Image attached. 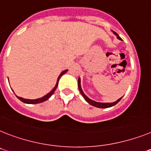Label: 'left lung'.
I'll return each instance as SVG.
<instances>
[{
    "label": "left lung",
    "mask_w": 151,
    "mask_h": 151,
    "mask_svg": "<svg viewBox=\"0 0 151 151\" xmlns=\"http://www.w3.org/2000/svg\"><path fill=\"white\" fill-rule=\"evenodd\" d=\"M114 34L115 35H116V37H117L119 40H121V37L118 36V35H117L116 32H114ZM78 88H79L80 92H81V93L82 94L83 97L86 100V101H87V103H89L90 104L93 106V107H99V108H107V107H113V106H114L115 104H116L118 103L119 101L121 100V98H122V97H121L120 99H118L116 101H115V102H113V103H100V102H96V101H92V100L88 98V97H87L84 93H83V91H82L81 89V79H80V78H78Z\"/></svg>",
    "instance_id": "8db88e82"
}]
</instances>
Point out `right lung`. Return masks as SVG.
<instances>
[{"mask_svg": "<svg viewBox=\"0 0 151 151\" xmlns=\"http://www.w3.org/2000/svg\"><path fill=\"white\" fill-rule=\"evenodd\" d=\"M68 71V70H64V71L62 72L60 74V76L58 77V81H57V83H56V86L54 87V88L53 90H52L51 91H50V93H48L47 94L45 95L44 97H41V98H38V99H36V100H29V99H24V98H22V97H17V98H18L19 100H21L22 102H24V103H26V104H39V103H41V102H44V101H47V100H48L49 98H50V97H51V95L54 93V92L55 91V90L57 89V87H58V81H59V79L60 78V77H61L63 74H64V73H66V72Z\"/></svg>", "mask_w": 151, "mask_h": 151, "instance_id": "right-lung-1", "label": "right lung"}]
</instances>
